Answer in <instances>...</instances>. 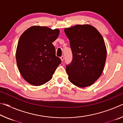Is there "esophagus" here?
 <instances>
[{
  "label": "esophagus",
  "mask_w": 123,
  "mask_h": 123,
  "mask_svg": "<svg viewBox=\"0 0 123 123\" xmlns=\"http://www.w3.org/2000/svg\"><path fill=\"white\" fill-rule=\"evenodd\" d=\"M60 59H61L62 61H63V60H64V56H62L60 57Z\"/></svg>",
  "instance_id": "obj_1"
}]
</instances>
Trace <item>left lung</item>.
Returning <instances> with one entry per match:
<instances>
[{"instance_id":"obj_1","label":"left lung","mask_w":123,"mask_h":123,"mask_svg":"<svg viewBox=\"0 0 123 123\" xmlns=\"http://www.w3.org/2000/svg\"><path fill=\"white\" fill-rule=\"evenodd\" d=\"M64 30L73 54L71 63L66 65L68 79L79 87L91 86L100 76L105 66L107 51L103 37L88 24L76 25Z\"/></svg>"}]
</instances>
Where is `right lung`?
I'll return each mask as SVG.
<instances>
[{"label": "right lung", "instance_id": "add662e5", "mask_svg": "<svg viewBox=\"0 0 123 123\" xmlns=\"http://www.w3.org/2000/svg\"><path fill=\"white\" fill-rule=\"evenodd\" d=\"M59 33L57 29L33 26L20 36L16 50L17 64L23 78L31 85L40 86L49 81L61 63L52 44Z\"/></svg>", "mask_w": 123, "mask_h": 123}]
</instances>
